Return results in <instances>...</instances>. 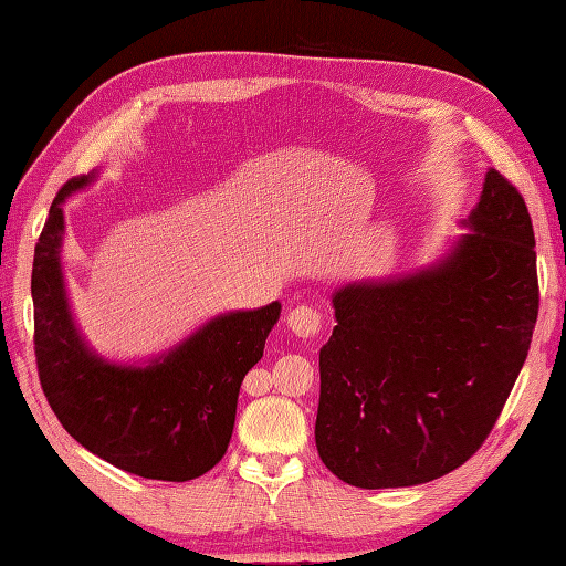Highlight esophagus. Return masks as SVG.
<instances>
[{
  "label": "esophagus",
  "instance_id": "esophagus-1",
  "mask_svg": "<svg viewBox=\"0 0 566 566\" xmlns=\"http://www.w3.org/2000/svg\"><path fill=\"white\" fill-rule=\"evenodd\" d=\"M286 328H290L298 338H316L321 331V314L311 306H296L286 316Z\"/></svg>",
  "mask_w": 566,
  "mask_h": 566
}]
</instances>
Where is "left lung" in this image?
Listing matches in <instances>:
<instances>
[{
    "mask_svg": "<svg viewBox=\"0 0 566 566\" xmlns=\"http://www.w3.org/2000/svg\"><path fill=\"white\" fill-rule=\"evenodd\" d=\"M436 258L345 282L321 347L316 448L359 489L416 486L464 464L506 403L537 321L535 233L489 167L476 207Z\"/></svg>",
    "mask_w": 566,
    "mask_h": 566,
    "instance_id": "1",
    "label": "left lung"
}]
</instances>
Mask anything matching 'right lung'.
<instances>
[{
  "instance_id": "obj_1",
  "label": "right lung",
  "mask_w": 566,
  "mask_h": 566,
  "mask_svg": "<svg viewBox=\"0 0 566 566\" xmlns=\"http://www.w3.org/2000/svg\"><path fill=\"white\" fill-rule=\"evenodd\" d=\"M99 172L57 191L35 245L31 296L41 387L63 428L92 454L146 479L189 482L226 454L240 384L260 363L282 304L226 311L146 359L94 350L70 304L63 203Z\"/></svg>"
}]
</instances>
